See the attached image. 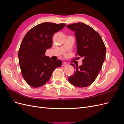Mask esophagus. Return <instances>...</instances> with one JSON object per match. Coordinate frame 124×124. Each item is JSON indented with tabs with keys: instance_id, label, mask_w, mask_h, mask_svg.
<instances>
[{
	"instance_id": "34e87169",
	"label": "esophagus",
	"mask_w": 124,
	"mask_h": 124,
	"mask_svg": "<svg viewBox=\"0 0 124 124\" xmlns=\"http://www.w3.org/2000/svg\"><path fill=\"white\" fill-rule=\"evenodd\" d=\"M68 64L66 62H63L62 63V66H67Z\"/></svg>"
}]
</instances>
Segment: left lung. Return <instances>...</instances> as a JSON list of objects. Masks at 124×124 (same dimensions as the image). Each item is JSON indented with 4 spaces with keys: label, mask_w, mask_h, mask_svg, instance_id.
Here are the masks:
<instances>
[{
    "label": "left lung",
    "mask_w": 124,
    "mask_h": 124,
    "mask_svg": "<svg viewBox=\"0 0 124 124\" xmlns=\"http://www.w3.org/2000/svg\"><path fill=\"white\" fill-rule=\"evenodd\" d=\"M67 27L74 31L77 55L83 58V64L79 67L71 63L76 71L68 80L78 87H87L95 81L100 72L106 57V46L99 33L88 25L77 23Z\"/></svg>",
    "instance_id": "left-lung-1"
}]
</instances>
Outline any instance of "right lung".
<instances>
[{
  "label": "right lung",
  "instance_id": "right-lung-1",
  "mask_svg": "<svg viewBox=\"0 0 124 124\" xmlns=\"http://www.w3.org/2000/svg\"><path fill=\"white\" fill-rule=\"evenodd\" d=\"M65 25L45 22L32 28L24 36L18 51V60L22 76L31 87L46 84L54 70L62 66L61 60L54 61L45 53L52 46L54 33Z\"/></svg>",
  "mask_w": 124,
  "mask_h": 124
}]
</instances>
